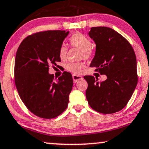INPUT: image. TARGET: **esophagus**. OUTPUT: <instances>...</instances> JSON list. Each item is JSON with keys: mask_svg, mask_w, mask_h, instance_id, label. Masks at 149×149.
<instances>
[{"mask_svg": "<svg viewBox=\"0 0 149 149\" xmlns=\"http://www.w3.org/2000/svg\"><path fill=\"white\" fill-rule=\"evenodd\" d=\"M72 77H73V80H74V83L77 82V81L80 80V79H82V77H81V75H75V74L73 75Z\"/></svg>", "mask_w": 149, "mask_h": 149, "instance_id": "esophagus-1", "label": "esophagus"}]
</instances>
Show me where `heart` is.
<instances>
[{"mask_svg":"<svg viewBox=\"0 0 149 149\" xmlns=\"http://www.w3.org/2000/svg\"><path fill=\"white\" fill-rule=\"evenodd\" d=\"M70 44L73 47L78 48L82 51L81 57L84 58H88L92 55V49H91V41L86 36L81 33H76L72 35L70 38ZM68 47L65 45L61 47L59 49V56L60 58L63 59L66 57L68 54ZM84 64L82 63H68L66 64L65 68L69 72L74 73V74H78L81 71V69L83 68Z\"/></svg>","mask_w":149,"mask_h":149,"instance_id":"heart-1","label":"heart"}]
</instances>
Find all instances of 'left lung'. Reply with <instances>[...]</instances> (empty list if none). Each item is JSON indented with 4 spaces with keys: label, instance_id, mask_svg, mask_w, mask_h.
<instances>
[{
    "label": "left lung",
    "instance_id": "left-lung-1",
    "mask_svg": "<svg viewBox=\"0 0 149 149\" xmlns=\"http://www.w3.org/2000/svg\"><path fill=\"white\" fill-rule=\"evenodd\" d=\"M88 35L96 44L90 67L97 68L96 71L106 75L107 79L98 81L94 76L85 75L86 96L96 111L113 113L125 107L136 87V54L129 42L111 28L93 27Z\"/></svg>",
    "mask_w": 149,
    "mask_h": 149
}]
</instances>
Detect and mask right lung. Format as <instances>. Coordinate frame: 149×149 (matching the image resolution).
<instances>
[{"mask_svg": "<svg viewBox=\"0 0 149 149\" xmlns=\"http://www.w3.org/2000/svg\"><path fill=\"white\" fill-rule=\"evenodd\" d=\"M69 34L49 30L28 36L20 44L15 61V83L26 107L38 117L52 119L61 114L69 103L73 86L70 73L54 80L50 65L61 61L59 49Z\"/></svg>", "mask_w": 149, "mask_h": 149, "instance_id": "right-lung-1", "label": "right lung"}]
</instances>
